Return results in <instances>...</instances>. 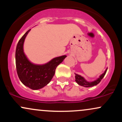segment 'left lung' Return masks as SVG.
<instances>
[{
  "instance_id": "left-lung-1",
  "label": "left lung",
  "mask_w": 122,
  "mask_h": 122,
  "mask_svg": "<svg viewBox=\"0 0 122 122\" xmlns=\"http://www.w3.org/2000/svg\"><path fill=\"white\" fill-rule=\"evenodd\" d=\"M107 71V68L105 70L104 73H103L97 79L95 80L94 81H88L84 79V77H83L81 76L78 75V74L75 73L76 79L75 81L78 84L81 85V86H84V87H91V86H95V85L98 84L100 82V81L102 80V79L104 77L105 75H106Z\"/></svg>"
}]
</instances>
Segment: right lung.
Here are the masks:
<instances>
[{
  "mask_svg": "<svg viewBox=\"0 0 122 122\" xmlns=\"http://www.w3.org/2000/svg\"><path fill=\"white\" fill-rule=\"evenodd\" d=\"M29 30L18 42L15 51V61L18 76L25 86L33 90L41 89L49 83L57 66L64 61V55L51 59L44 64H36L28 59L23 50V45Z\"/></svg>",
  "mask_w": 122,
  "mask_h": 122,
  "instance_id": "obj_1",
  "label": "right lung"
}]
</instances>
